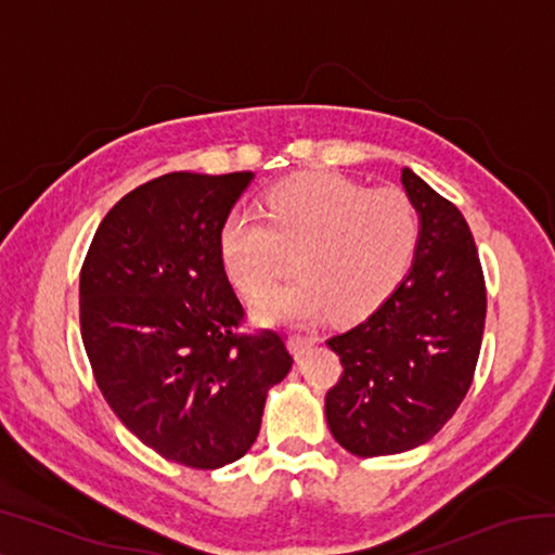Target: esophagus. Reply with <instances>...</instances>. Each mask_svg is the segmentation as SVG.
Listing matches in <instances>:
<instances>
[{"instance_id":"34e87169","label":"esophagus","mask_w":555,"mask_h":555,"mask_svg":"<svg viewBox=\"0 0 555 555\" xmlns=\"http://www.w3.org/2000/svg\"><path fill=\"white\" fill-rule=\"evenodd\" d=\"M313 345H315V337L313 335H291L288 337V350L294 352L296 357H300L304 352L311 350Z\"/></svg>"}]
</instances>
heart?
Wrapping results in <instances>:
<instances>
[{"mask_svg":"<svg viewBox=\"0 0 555 555\" xmlns=\"http://www.w3.org/2000/svg\"><path fill=\"white\" fill-rule=\"evenodd\" d=\"M421 218L401 188H367L337 173L271 188L264 215L232 210L218 232L228 279L244 296H267L298 255L300 279L259 311L269 321L311 323L331 311L360 318L391 296L416 257Z\"/></svg>","mask_w":555,"mask_h":555,"instance_id":"b5f03b06","label":"heart"}]
</instances>
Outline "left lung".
Here are the masks:
<instances>
[{
    "label": "left lung",
    "mask_w": 555,
    "mask_h": 555,
    "mask_svg": "<svg viewBox=\"0 0 555 555\" xmlns=\"http://www.w3.org/2000/svg\"><path fill=\"white\" fill-rule=\"evenodd\" d=\"M401 185L421 218L409 274L377 311L327 340L343 364L325 393L327 428L360 457L418 448L448 424L485 331V276L465 218L411 168Z\"/></svg>",
    "instance_id": "8db88e82"
}]
</instances>
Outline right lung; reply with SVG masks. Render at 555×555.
Instances as JSON below:
<instances>
[{
	"label": "right lung",
	"instance_id": "add662e5",
	"mask_svg": "<svg viewBox=\"0 0 555 555\" xmlns=\"http://www.w3.org/2000/svg\"><path fill=\"white\" fill-rule=\"evenodd\" d=\"M251 171L166 173L127 193L80 271V333L102 397L158 455L195 469L255 443L269 389L294 357L276 333L244 335L218 232Z\"/></svg>",
	"mask_w": 555,
	"mask_h": 555
}]
</instances>
